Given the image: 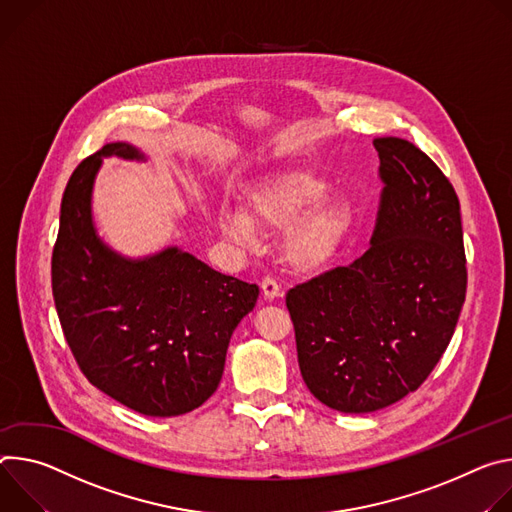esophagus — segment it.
Here are the masks:
<instances>
[{
	"label": "esophagus",
	"instance_id": "esophagus-1",
	"mask_svg": "<svg viewBox=\"0 0 512 512\" xmlns=\"http://www.w3.org/2000/svg\"><path fill=\"white\" fill-rule=\"evenodd\" d=\"M260 287H262L264 299H268V301H274V299H280V297H282V289H280V285H278V282H276L272 276H264Z\"/></svg>",
	"mask_w": 512,
	"mask_h": 512
}]
</instances>
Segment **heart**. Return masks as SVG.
<instances>
[{"label":"heart","instance_id":"obj_1","mask_svg":"<svg viewBox=\"0 0 512 512\" xmlns=\"http://www.w3.org/2000/svg\"><path fill=\"white\" fill-rule=\"evenodd\" d=\"M327 191L329 185L307 170H282L246 193L244 211H223L219 230L234 244L248 246L256 238V227H289L285 238L289 264L301 272L321 270L344 246L354 221L352 205L325 197Z\"/></svg>","mask_w":512,"mask_h":512}]
</instances>
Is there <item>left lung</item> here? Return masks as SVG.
Masks as SVG:
<instances>
[{"instance_id": "8db88e82", "label": "left lung", "mask_w": 512, "mask_h": 512, "mask_svg": "<svg viewBox=\"0 0 512 512\" xmlns=\"http://www.w3.org/2000/svg\"><path fill=\"white\" fill-rule=\"evenodd\" d=\"M384 183L370 248L287 293L301 376L317 401L372 413L417 390L456 331L468 270L460 201L403 138H376Z\"/></svg>"}]
</instances>
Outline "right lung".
<instances>
[{
  "instance_id": "add662e5",
  "label": "right lung",
  "mask_w": 512,
  "mask_h": 512,
  "mask_svg": "<svg viewBox=\"0 0 512 512\" xmlns=\"http://www.w3.org/2000/svg\"><path fill=\"white\" fill-rule=\"evenodd\" d=\"M103 156L144 160L111 142L73 170L52 250L56 313L93 386L148 417L185 415L217 390L232 333L260 291L179 248L140 260L107 248L91 217Z\"/></svg>"
}]
</instances>
